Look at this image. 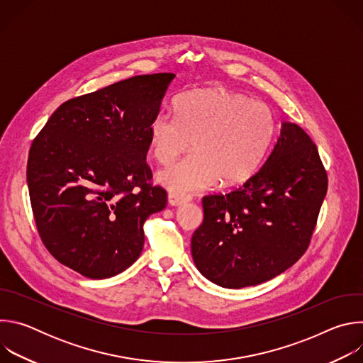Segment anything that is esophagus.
Listing matches in <instances>:
<instances>
[{"label":"esophagus","mask_w":363,"mask_h":363,"mask_svg":"<svg viewBox=\"0 0 363 363\" xmlns=\"http://www.w3.org/2000/svg\"><path fill=\"white\" fill-rule=\"evenodd\" d=\"M189 201H191L189 195H179V194H172V192L168 195V202L172 206H179L185 202H189Z\"/></svg>","instance_id":"1"}]
</instances>
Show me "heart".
Returning <instances> with one entry per match:
<instances>
[{
  "label": "heart",
  "mask_w": 363,
  "mask_h": 363,
  "mask_svg": "<svg viewBox=\"0 0 363 363\" xmlns=\"http://www.w3.org/2000/svg\"><path fill=\"white\" fill-rule=\"evenodd\" d=\"M175 116L155 113L149 122L153 157L165 164L191 146L194 152L157 174V181L179 195L250 179L263 164L276 122L262 101L224 87L179 96Z\"/></svg>",
  "instance_id": "obj_1"
}]
</instances>
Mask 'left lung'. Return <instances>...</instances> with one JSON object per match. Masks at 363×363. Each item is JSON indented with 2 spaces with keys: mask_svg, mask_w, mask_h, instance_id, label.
Returning <instances> with one entry per match:
<instances>
[{
  "mask_svg": "<svg viewBox=\"0 0 363 363\" xmlns=\"http://www.w3.org/2000/svg\"><path fill=\"white\" fill-rule=\"evenodd\" d=\"M326 191L316 145L298 125L281 122L260 171L230 194L202 198L203 221L191 240L196 269L225 289L281 274L307 250Z\"/></svg>",
  "mask_w": 363,
  "mask_h": 363,
  "instance_id": "obj_1",
  "label": "left lung"
}]
</instances>
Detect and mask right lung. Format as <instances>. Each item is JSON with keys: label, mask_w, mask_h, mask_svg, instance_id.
I'll return each instance as SVG.
<instances>
[{"label": "right lung", "mask_w": 363, "mask_h": 363, "mask_svg": "<svg viewBox=\"0 0 363 363\" xmlns=\"http://www.w3.org/2000/svg\"><path fill=\"white\" fill-rule=\"evenodd\" d=\"M174 73L135 76L65 101L33 140L27 184L43 244L89 279H109L142 252L146 218L167 206L150 185L149 122Z\"/></svg>", "instance_id": "add662e5"}]
</instances>
